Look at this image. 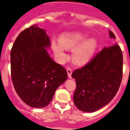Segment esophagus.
Returning <instances> with one entry per match:
<instances>
[{"label": "esophagus", "instance_id": "esophagus-1", "mask_svg": "<svg viewBox=\"0 0 130 130\" xmlns=\"http://www.w3.org/2000/svg\"><path fill=\"white\" fill-rule=\"evenodd\" d=\"M67 74H68V77L69 78H71V73H72V70H71L69 67H67Z\"/></svg>", "mask_w": 130, "mask_h": 130}]
</instances>
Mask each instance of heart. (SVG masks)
Instances as JSON below:
<instances>
[{"mask_svg":"<svg viewBox=\"0 0 130 130\" xmlns=\"http://www.w3.org/2000/svg\"><path fill=\"white\" fill-rule=\"evenodd\" d=\"M88 35L84 34H65L61 36L60 43L56 41L52 42V48L55 55L60 60L66 57L65 48L73 50V61L77 65H84L92 58L97 48V42L94 38L86 41Z\"/></svg>","mask_w":130,"mask_h":130,"instance_id":"b5f03b06","label":"heart"}]
</instances>
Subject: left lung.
<instances>
[{
    "mask_svg": "<svg viewBox=\"0 0 130 130\" xmlns=\"http://www.w3.org/2000/svg\"><path fill=\"white\" fill-rule=\"evenodd\" d=\"M109 35L116 38L109 30ZM76 88L73 102L80 111L94 112L115 97L123 76V54L118 44L105 47L71 75Z\"/></svg>",
    "mask_w": 130,
    "mask_h": 130,
    "instance_id": "obj_1",
    "label": "left lung"
}]
</instances>
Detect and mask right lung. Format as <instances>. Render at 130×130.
Here are the masks:
<instances>
[{"mask_svg":"<svg viewBox=\"0 0 130 130\" xmlns=\"http://www.w3.org/2000/svg\"><path fill=\"white\" fill-rule=\"evenodd\" d=\"M50 44L44 29L33 25L19 34L11 48L13 86L20 99L31 107L48 105L68 77L66 69L49 56L46 48Z\"/></svg>","mask_w":130,"mask_h":130,"instance_id":"obj_1","label":"right lung"}]
</instances>
